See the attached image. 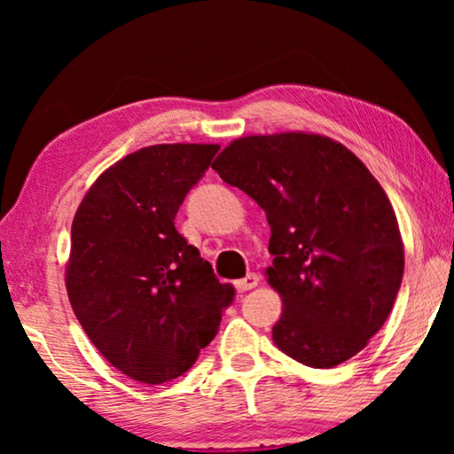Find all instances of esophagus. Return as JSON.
I'll list each match as a JSON object with an SVG mask.
<instances>
[{"instance_id":"34e87169","label":"esophagus","mask_w":454,"mask_h":454,"mask_svg":"<svg viewBox=\"0 0 454 454\" xmlns=\"http://www.w3.org/2000/svg\"><path fill=\"white\" fill-rule=\"evenodd\" d=\"M258 281H260V277L254 275V272H250V275H247V277L239 278V281H235V287H238L239 294H246V291H250V289L256 287Z\"/></svg>"}]
</instances>
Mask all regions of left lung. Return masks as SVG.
I'll return each mask as SVG.
<instances>
[{
    "instance_id": "8db88e82",
    "label": "left lung",
    "mask_w": 454,
    "mask_h": 454,
    "mask_svg": "<svg viewBox=\"0 0 454 454\" xmlns=\"http://www.w3.org/2000/svg\"><path fill=\"white\" fill-rule=\"evenodd\" d=\"M213 169L270 225L266 269L283 300L272 340L309 368H334L368 345L395 306L405 269L382 185L343 145L287 132L246 136Z\"/></svg>"
}]
</instances>
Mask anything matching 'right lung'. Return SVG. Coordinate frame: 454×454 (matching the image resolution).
<instances>
[{
    "instance_id": "right-lung-1",
    "label": "right lung",
    "mask_w": 454,
    "mask_h": 454,
    "mask_svg": "<svg viewBox=\"0 0 454 454\" xmlns=\"http://www.w3.org/2000/svg\"><path fill=\"white\" fill-rule=\"evenodd\" d=\"M216 153L140 148L92 184L74 216L67 297L92 345L132 380L163 384L188 372L233 301V285L219 283L173 223Z\"/></svg>"
}]
</instances>
